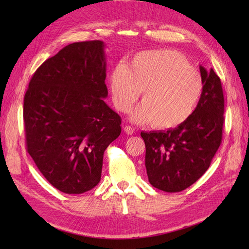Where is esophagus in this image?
<instances>
[{"label":"esophagus","instance_id":"esophagus-1","mask_svg":"<svg viewBox=\"0 0 249 249\" xmlns=\"http://www.w3.org/2000/svg\"><path fill=\"white\" fill-rule=\"evenodd\" d=\"M124 131H125V134H127V135H133L134 129H133V127H131V126L125 125L124 126Z\"/></svg>","mask_w":249,"mask_h":249}]
</instances>
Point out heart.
I'll return each mask as SVG.
<instances>
[{
  "label": "heart",
  "instance_id": "obj_1",
  "mask_svg": "<svg viewBox=\"0 0 249 249\" xmlns=\"http://www.w3.org/2000/svg\"><path fill=\"white\" fill-rule=\"evenodd\" d=\"M110 88L116 109L127 111L142 92V104L131 111L138 123L170 129L195 112L203 91L199 73L174 50H149L128 63L116 64L110 73Z\"/></svg>",
  "mask_w": 249,
  "mask_h": 249
}]
</instances>
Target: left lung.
Returning a JSON list of instances; mask_svg holds the SVG:
<instances>
[{
  "mask_svg": "<svg viewBox=\"0 0 249 249\" xmlns=\"http://www.w3.org/2000/svg\"><path fill=\"white\" fill-rule=\"evenodd\" d=\"M203 91L190 118L173 129L142 131L152 186L178 193L203 176L223 139L225 99L219 77L200 66Z\"/></svg>",
  "mask_w": 249,
  "mask_h": 249,
  "instance_id": "obj_1",
  "label": "left lung"
}]
</instances>
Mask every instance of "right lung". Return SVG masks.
Wrapping results in <instances>:
<instances>
[{
    "label": "right lung",
    "instance_id": "add662e5",
    "mask_svg": "<svg viewBox=\"0 0 249 249\" xmlns=\"http://www.w3.org/2000/svg\"><path fill=\"white\" fill-rule=\"evenodd\" d=\"M102 40L73 43L46 60L23 102L25 142L52 186L78 195L100 181L105 150L121 134V116L105 103Z\"/></svg>",
    "mask_w": 249,
    "mask_h": 249
}]
</instances>
